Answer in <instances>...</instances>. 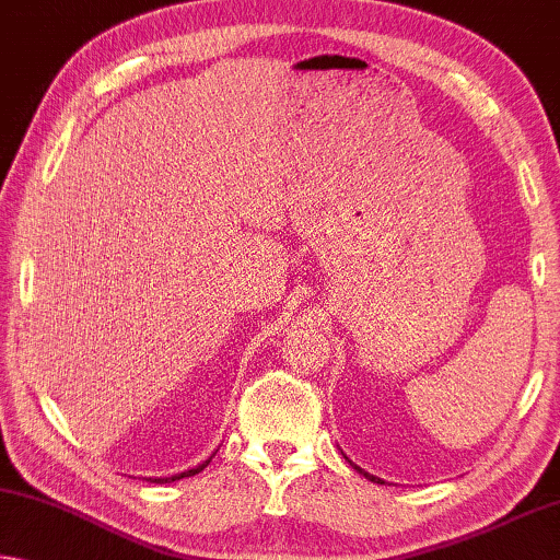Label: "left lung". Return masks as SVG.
Returning <instances> with one entry per match:
<instances>
[{
	"mask_svg": "<svg viewBox=\"0 0 560 560\" xmlns=\"http://www.w3.org/2000/svg\"><path fill=\"white\" fill-rule=\"evenodd\" d=\"M352 468H355L358 472H363V476H365L368 480H373V483H385V480H381V478H375V476H370V472H365L363 468H358V466H355V463H352Z\"/></svg>",
	"mask_w": 560,
	"mask_h": 560,
	"instance_id": "obj_1",
	"label": "left lung"
}]
</instances>
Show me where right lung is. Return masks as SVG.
Returning <instances> with one entry per match:
<instances>
[{
	"mask_svg": "<svg viewBox=\"0 0 560 560\" xmlns=\"http://www.w3.org/2000/svg\"><path fill=\"white\" fill-rule=\"evenodd\" d=\"M212 460V458H210ZM210 460H205V463H200V466L197 468H190V470H185V472H177V476H172V478H150L152 483H170V480H179V478H190V476H195V472H200L202 468H208V463Z\"/></svg>",
	"mask_w": 560,
	"mask_h": 560,
	"instance_id": "obj_1",
	"label": "right lung"
}]
</instances>
